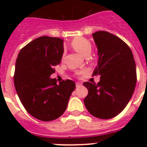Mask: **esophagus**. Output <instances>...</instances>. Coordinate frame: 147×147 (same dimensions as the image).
Segmentation results:
<instances>
[{"instance_id": "esophagus-1", "label": "esophagus", "mask_w": 147, "mask_h": 147, "mask_svg": "<svg viewBox=\"0 0 147 147\" xmlns=\"http://www.w3.org/2000/svg\"><path fill=\"white\" fill-rule=\"evenodd\" d=\"M82 85V84L80 82H76V88H79Z\"/></svg>"}]
</instances>
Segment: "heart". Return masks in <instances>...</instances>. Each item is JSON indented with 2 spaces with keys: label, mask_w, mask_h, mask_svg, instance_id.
<instances>
[{
  "label": "heart",
  "mask_w": 147,
  "mask_h": 147,
  "mask_svg": "<svg viewBox=\"0 0 147 147\" xmlns=\"http://www.w3.org/2000/svg\"><path fill=\"white\" fill-rule=\"evenodd\" d=\"M71 46L76 52H78L82 56L90 55V53L92 52V44L85 38H75L71 40Z\"/></svg>",
  "instance_id": "b5f03b06"
}]
</instances>
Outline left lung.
Wrapping results in <instances>:
<instances>
[{
    "mask_svg": "<svg viewBox=\"0 0 147 147\" xmlns=\"http://www.w3.org/2000/svg\"><path fill=\"white\" fill-rule=\"evenodd\" d=\"M98 49L93 76L98 84L85 82L88 90L84 103L90 114L100 119L114 117L130 101L137 83V71L131 49L123 40L106 31L92 33Z\"/></svg>",
    "mask_w": 147,
    "mask_h": 147,
    "instance_id": "obj_1",
    "label": "left lung"
}]
</instances>
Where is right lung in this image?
<instances>
[{"mask_svg":"<svg viewBox=\"0 0 147 147\" xmlns=\"http://www.w3.org/2000/svg\"><path fill=\"white\" fill-rule=\"evenodd\" d=\"M63 40L41 36L20 51L15 64L13 82L16 92L29 114L42 121L63 114L76 83L67 79L57 85L50 76L61 62Z\"/></svg>","mask_w":147,"mask_h":147,"instance_id":"1","label":"right lung"}]
</instances>
